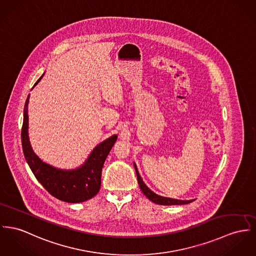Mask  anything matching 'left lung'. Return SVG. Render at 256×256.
Here are the masks:
<instances>
[{"label":"left lung","instance_id":"obj_1","mask_svg":"<svg viewBox=\"0 0 256 256\" xmlns=\"http://www.w3.org/2000/svg\"><path fill=\"white\" fill-rule=\"evenodd\" d=\"M134 168H136V176H138V184L139 187L141 189V191L143 192V194L148 198L150 200H152L153 202L158 204H162V206H174V204H189L191 202H193L194 200H176V198H172L162 197L158 196L157 194H155L153 191H151L143 182V180L141 179V177L139 176L136 164H134Z\"/></svg>","mask_w":256,"mask_h":256}]
</instances>
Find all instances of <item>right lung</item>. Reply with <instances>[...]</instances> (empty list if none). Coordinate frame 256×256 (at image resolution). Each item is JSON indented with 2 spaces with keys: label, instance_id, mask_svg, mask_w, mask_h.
<instances>
[{
  "label": "right lung",
  "instance_id": "obj_1",
  "mask_svg": "<svg viewBox=\"0 0 256 256\" xmlns=\"http://www.w3.org/2000/svg\"><path fill=\"white\" fill-rule=\"evenodd\" d=\"M40 76L34 86L44 77ZM33 86V88H34ZM26 99L21 130V142L24 157L32 172L42 187L54 198L67 202H82L94 197L101 185V170L104 162L111 151L118 136H112L98 144L86 158L84 164L76 170H58L44 162L32 150L28 138V103Z\"/></svg>",
  "mask_w": 256,
  "mask_h": 256
}]
</instances>
